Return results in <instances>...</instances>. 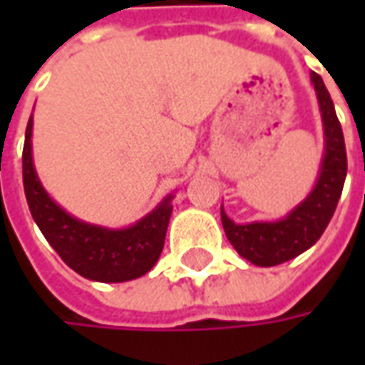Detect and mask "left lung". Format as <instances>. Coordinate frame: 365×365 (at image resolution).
I'll return each instance as SVG.
<instances>
[{"label": "left lung", "mask_w": 365, "mask_h": 365, "mask_svg": "<svg viewBox=\"0 0 365 365\" xmlns=\"http://www.w3.org/2000/svg\"><path fill=\"white\" fill-rule=\"evenodd\" d=\"M311 83L317 93L325 152L313 190L307 199L297 205L290 213L276 221H252L235 223L227 217L221 207V223L230 244L237 254L256 266H278L282 262L297 258L307 252L323 235L335 213L337 201L344 190L347 175V154H345L344 132L337 120L331 95L317 73H311Z\"/></svg>", "instance_id": "left-lung-1"}]
</instances>
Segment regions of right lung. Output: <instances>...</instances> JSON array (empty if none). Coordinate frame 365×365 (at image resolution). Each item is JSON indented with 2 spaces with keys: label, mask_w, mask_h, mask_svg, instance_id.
<instances>
[{
  "label": "right lung",
  "mask_w": 365,
  "mask_h": 365,
  "mask_svg": "<svg viewBox=\"0 0 365 365\" xmlns=\"http://www.w3.org/2000/svg\"><path fill=\"white\" fill-rule=\"evenodd\" d=\"M32 125H26L21 154L24 192L36 225L63 262L95 282H128L154 268L160 258L175 195H166L148 215L133 225L109 230L73 217L50 197L36 175L32 158Z\"/></svg>",
  "instance_id": "right-lung-1"
}]
</instances>
